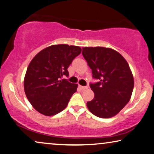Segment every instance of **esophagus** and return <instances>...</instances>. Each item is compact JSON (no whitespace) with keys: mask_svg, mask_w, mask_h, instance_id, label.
Here are the masks:
<instances>
[{"mask_svg":"<svg viewBox=\"0 0 154 154\" xmlns=\"http://www.w3.org/2000/svg\"><path fill=\"white\" fill-rule=\"evenodd\" d=\"M79 88L80 89H82V90H84V89H86L88 88V87L87 86H81V85H79Z\"/></svg>","mask_w":154,"mask_h":154,"instance_id":"34e87169","label":"esophagus"}]
</instances>
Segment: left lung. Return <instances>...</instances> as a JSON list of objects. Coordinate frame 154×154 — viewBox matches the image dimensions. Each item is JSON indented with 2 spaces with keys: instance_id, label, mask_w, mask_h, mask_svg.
Wrapping results in <instances>:
<instances>
[{
  "instance_id": "obj_1",
  "label": "left lung",
  "mask_w": 154,
  "mask_h": 154,
  "mask_svg": "<svg viewBox=\"0 0 154 154\" xmlns=\"http://www.w3.org/2000/svg\"><path fill=\"white\" fill-rule=\"evenodd\" d=\"M82 56L91 69L90 84L94 98L87 102L89 110L99 118L114 116L130 100L134 80L129 64L120 53L103 47H82Z\"/></svg>"
}]
</instances>
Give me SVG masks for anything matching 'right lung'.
<instances>
[{
  "label": "right lung",
  "instance_id": "1",
  "mask_svg": "<svg viewBox=\"0 0 154 154\" xmlns=\"http://www.w3.org/2000/svg\"><path fill=\"white\" fill-rule=\"evenodd\" d=\"M81 51L79 46L54 45L42 49L32 59L25 75L24 89L37 112L51 116L67 107L78 84L61 79L69 75L67 68Z\"/></svg>",
  "mask_w": 154,
  "mask_h": 154
}]
</instances>
